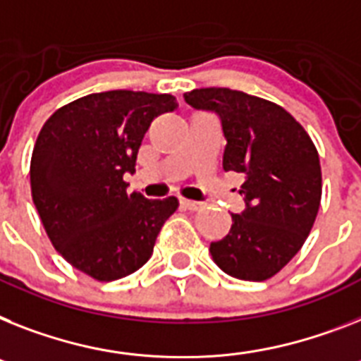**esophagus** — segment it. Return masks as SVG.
Instances as JSON below:
<instances>
[{"mask_svg":"<svg viewBox=\"0 0 361 361\" xmlns=\"http://www.w3.org/2000/svg\"><path fill=\"white\" fill-rule=\"evenodd\" d=\"M180 207L184 208V210H199V208L202 207L201 202H197V201H190V199H180Z\"/></svg>","mask_w":361,"mask_h":361,"instance_id":"1","label":"esophagus"}]
</instances>
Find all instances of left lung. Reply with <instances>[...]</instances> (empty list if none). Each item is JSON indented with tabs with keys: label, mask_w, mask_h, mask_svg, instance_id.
<instances>
[{
	"label": "left lung",
	"mask_w": 361,
	"mask_h": 361,
	"mask_svg": "<svg viewBox=\"0 0 361 361\" xmlns=\"http://www.w3.org/2000/svg\"><path fill=\"white\" fill-rule=\"evenodd\" d=\"M184 99L221 118L223 169L245 175V210L232 214L231 231L210 243V255L234 279L267 281L300 251L319 212L317 149L290 112L256 95L199 88Z\"/></svg>",
	"instance_id": "8db88e82"
}]
</instances>
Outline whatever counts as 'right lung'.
<instances>
[{"mask_svg": "<svg viewBox=\"0 0 361 361\" xmlns=\"http://www.w3.org/2000/svg\"><path fill=\"white\" fill-rule=\"evenodd\" d=\"M177 109L169 94L110 90L71 101L44 123L31 157V193L62 258L99 282L118 281L153 255L177 197L127 193L125 173L151 121Z\"/></svg>", "mask_w": 361, "mask_h": 361, "instance_id": "right-lung-1", "label": "right lung"}]
</instances>
